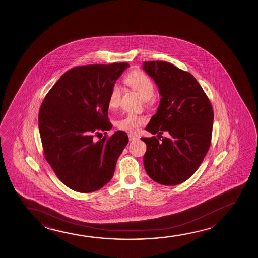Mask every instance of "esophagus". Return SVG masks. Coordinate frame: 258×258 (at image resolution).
I'll use <instances>...</instances> for the list:
<instances>
[{
  "instance_id": "obj_1",
  "label": "esophagus",
  "mask_w": 258,
  "mask_h": 258,
  "mask_svg": "<svg viewBox=\"0 0 258 258\" xmlns=\"http://www.w3.org/2000/svg\"><path fill=\"white\" fill-rule=\"evenodd\" d=\"M128 139L130 141H134L136 139H138V137H136L134 135L128 134Z\"/></svg>"
}]
</instances>
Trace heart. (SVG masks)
Wrapping results in <instances>:
<instances>
[{
	"label": "heart",
	"mask_w": 258,
	"mask_h": 258,
	"mask_svg": "<svg viewBox=\"0 0 258 258\" xmlns=\"http://www.w3.org/2000/svg\"><path fill=\"white\" fill-rule=\"evenodd\" d=\"M126 83L131 88L141 95L144 99H152L155 94V85L151 78L141 71H134L126 78ZM121 88L119 84H114L110 90L108 96V105L111 108H115L119 106ZM146 123L145 117L137 115L135 113H127L123 118L117 121V126L120 131L130 133H137L140 127Z\"/></svg>",
	"instance_id": "heart-1"
}]
</instances>
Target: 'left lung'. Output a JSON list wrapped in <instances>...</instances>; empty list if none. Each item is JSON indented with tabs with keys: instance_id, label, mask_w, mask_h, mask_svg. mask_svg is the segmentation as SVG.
Listing matches in <instances>:
<instances>
[{
	"instance_id": "left-lung-1",
	"label": "left lung",
	"mask_w": 258,
	"mask_h": 258,
	"mask_svg": "<svg viewBox=\"0 0 258 258\" xmlns=\"http://www.w3.org/2000/svg\"><path fill=\"white\" fill-rule=\"evenodd\" d=\"M143 68L154 79L162 97L145 130L159 134L158 138L164 131L170 133L163 140L141 138L147 146L145 171L158 183H182L198 169L211 146L212 104L189 72L161 60L144 61Z\"/></svg>"
}]
</instances>
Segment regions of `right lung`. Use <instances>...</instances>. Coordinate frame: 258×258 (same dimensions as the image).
I'll return each instance as SVG.
<instances>
[{
	"label": "right lung",
	"mask_w": 258,
	"mask_h": 258,
	"mask_svg": "<svg viewBox=\"0 0 258 258\" xmlns=\"http://www.w3.org/2000/svg\"><path fill=\"white\" fill-rule=\"evenodd\" d=\"M126 62L90 64L66 71L47 92L39 108L43 155L67 187L90 193L113 177L117 159L127 145L126 132L110 131V90Z\"/></svg>",
	"instance_id": "right-lung-1"
}]
</instances>
